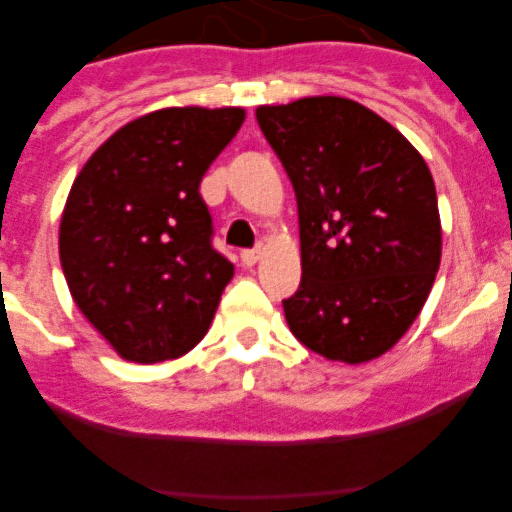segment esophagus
Listing matches in <instances>:
<instances>
[{
    "instance_id": "1",
    "label": "esophagus",
    "mask_w": 512,
    "mask_h": 512,
    "mask_svg": "<svg viewBox=\"0 0 512 512\" xmlns=\"http://www.w3.org/2000/svg\"><path fill=\"white\" fill-rule=\"evenodd\" d=\"M260 255H262L260 247H252V250H242V252H240V260H242V265L252 267L257 260H260Z\"/></svg>"
}]
</instances>
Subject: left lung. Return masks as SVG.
I'll return each instance as SVG.
<instances>
[{"label": "left lung", "mask_w": 512, "mask_h": 512, "mask_svg": "<svg viewBox=\"0 0 512 512\" xmlns=\"http://www.w3.org/2000/svg\"><path fill=\"white\" fill-rule=\"evenodd\" d=\"M257 123L294 188L302 280L282 299L294 337L334 361L389 352L441 262L436 185L391 123L339 96L260 106Z\"/></svg>", "instance_id": "left-lung-1"}]
</instances>
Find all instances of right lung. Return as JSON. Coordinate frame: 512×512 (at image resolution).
<instances>
[{"label": "right lung", "instance_id": "obj_1", "mask_svg": "<svg viewBox=\"0 0 512 512\" xmlns=\"http://www.w3.org/2000/svg\"><path fill=\"white\" fill-rule=\"evenodd\" d=\"M242 121V108L148 113L113 133L71 185L61 270L123 359H178L208 332L235 267L215 250L198 188Z\"/></svg>", "mask_w": 512, "mask_h": 512}]
</instances>
